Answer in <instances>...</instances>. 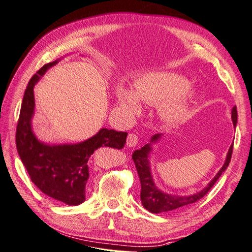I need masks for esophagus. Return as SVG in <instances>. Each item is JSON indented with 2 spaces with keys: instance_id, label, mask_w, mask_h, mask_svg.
Listing matches in <instances>:
<instances>
[{
  "instance_id": "34e87169",
  "label": "esophagus",
  "mask_w": 252,
  "mask_h": 252,
  "mask_svg": "<svg viewBox=\"0 0 252 252\" xmlns=\"http://www.w3.org/2000/svg\"><path fill=\"white\" fill-rule=\"evenodd\" d=\"M137 142H139V137L135 133H129L126 139V145L129 147H134L137 144Z\"/></svg>"
}]
</instances>
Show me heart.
Here are the masks:
<instances>
[{"label":"heart","instance_id":"heart-1","mask_svg":"<svg viewBox=\"0 0 252 252\" xmlns=\"http://www.w3.org/2000/svg\"><path fill=\"white\" fill-rule=\"evenodd\" d=\"M117 100L126 115H135L140 110V100L147 103H159L161 119L168 123L181 121L189 110L194 92L188 81L180 74L172 72H149L134 83V91L119 87Z\"/></svg>","mask_w":252,"mask_h":252}]
</instances>
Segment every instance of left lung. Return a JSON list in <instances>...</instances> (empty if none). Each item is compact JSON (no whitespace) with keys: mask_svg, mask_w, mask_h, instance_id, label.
Instances as JSON below:
<instances>
[{"mask_svg":"<svg viewBox=\"0 0 252 252\" xmlns=\"http://www.w3.org/2000/svg\"><path fill=\"white\" fill-rule=\"evenodd\" d=\"M231 119H233V123L236 126V125H237V108H236V106L233 108V110H231ZM159 137L160 134H155L152 137L151 142L153 143L158 141ZM233 145L234 144H231L229 147L223 167L220 169V171L216 174L214 178L210 181V184L206 186L203 190L198 192V193L187 196L167 194L156 188L154 181H153V177L151 175V167L149 161V155L150 152L152 151L151 144H146L145 146H143L141 150L134 151V153L132 154V159L134 161L136 171L140 177L141 201L143 206H144L147 211H150L151 213L157 214L161 213V212H168L181 208V206L192 204L203 198V196L211 190L212 187L215 185V182L219 180L220 175L223 174L226 168L228 167L231 158V154H233Z\"/></svg>","mask_w":252,"mask_h":252,"instance_id":"8db88e82","label":"left lung"}]
</instances>
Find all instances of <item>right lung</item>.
I'll list each match as a JSON object with an SVG mask.
<instances>
[{"label":"right lung","instance_id":"obj_1","mask_svg":"<svg viewBox=\"0 0 252 252\" xmlns=\"http://www.w3.org/2000/svg\"><path fill=\"white\" fill-rule=\"evenodd\" d=\"M57 62L44 64L28 83L17 122L16 147L25 168L38 189L67 205H78L85 201V186L90 177L87 161L91 155L101 146L121 150L127 133L101 129L91 139L77 144L47 145L39 142L32 130L33 86Z\"/></svg>","mask_w":252,"mask_h":252}]
</instances>
